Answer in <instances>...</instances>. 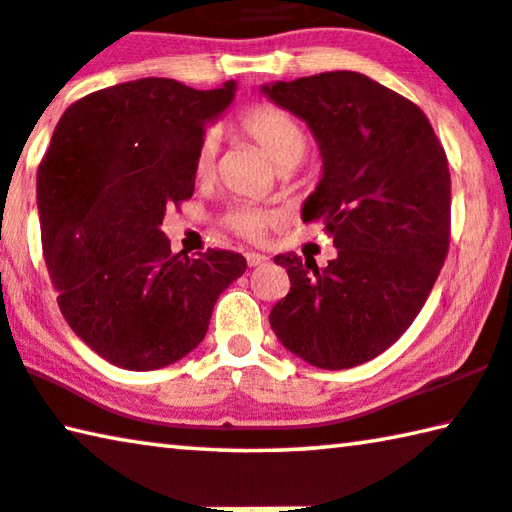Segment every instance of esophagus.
Here are the masks:
<instances>
[{
    "mask_svg": "<svg viewBox=\"0 0 512 512\" xmlns=\"http://www.w3.org/2000/svg\"><path fill=\"white\" fill-rule=\"evenodd\" d=\"M267 261H270V258H267L265 254H256V251H249V254H247L249 267H258V265H263V263H267Z\"/></svg>",
    "mask_w": 512,
    "mask_h": 512,
    "instance_id": "34e87169",
    "label": "esophagus"
}]
</instances>
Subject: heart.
Returning a JSON list of instances; mask_svg holds the SVG:
<instances>
[{"mask_svg": "<svg viewBox=\"0 0 512 512\" xmlns=\"http://www.w3.org/2000/svg\"><path fill=\"white\" fill-rule=\"evenodd\" d=\"M238 130L242 137L261 148L274 167L286 171L297 167L306 155V132L297 125L288 114L274 107H254L240 116ZM217 162V141L215 137H206L199 144L194 157V176L199 180H210L215 174ZM226 224L235 233L245 235L249 240H261L267 229V215L258 208L238 206L229 212Z\"/></svg>", "mask_w": 512, "mask_h": 512, "instance_id": "heart-1", "label": "heart"}]
</instances>
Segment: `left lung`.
Returning a JSON list of instances; mask_svg holds the SVG:
<instances>
[{
  "instance_id": "obj_1",
  "label": "left lung",
  "mask_w": 512,
  "mask_h": 512,
  "mask_svg": "<svg viewBox=\"0 0 512 512\" xmlns=\"http://www.w3.org/2000/svg\"><path fill=\"white\" fill-rule=\"evenodd\" d=\"M309 125L322 176L302 206L325 219L336 258L318 267L288 251L290 290L272 332L306 364L341 371L398 341L426 304L448 251L451 174L419 107L371 77L334 70L261 86Z\"/></svg>"
}]
</instances>
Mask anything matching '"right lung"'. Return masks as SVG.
I'll return each mask as SVG.
<instances>
[{"mask_svg":"<svg viewBox=\"0 0 512 512\" xmlns=\"http://www.w3.org/2000/svg\"><path fill=\"white\" fill-rule=\"evenodd\" d=\"M238 84L199 91L144 77L91 93L61 116L38 167L45 265L70 329L125 371L183 359L247 261L171 251L167 206L194 192V157Z\"/></svg>","mask_w":512,"mask_h":512,"instance_id":"right-lung-1","label":"right lung"}]
</instances>
